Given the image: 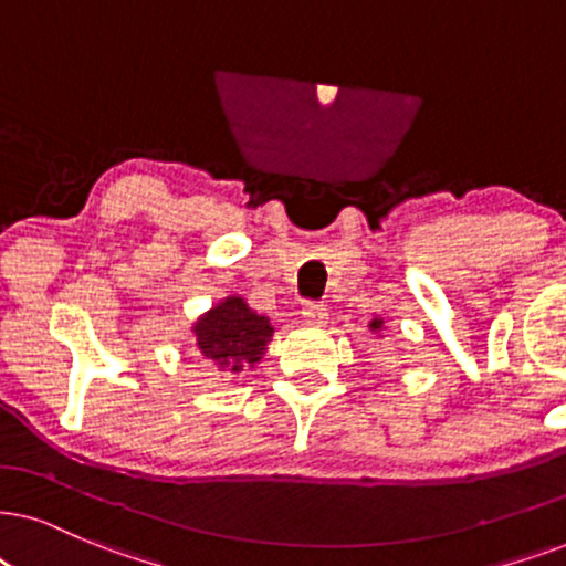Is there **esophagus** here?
Instances as JSON below:
<instances>
[{"mask_svg":"<svg viewBox=\"0 0 566 566\" xmlns=\"http://www.w3.org/2000/svg\"><path fill=\"white\" fill-rule=\"evenodd\" d=\"M326 307L324 305H318V303H305L303 305V318H305V324H311V326H324L326 324Z\"/></svg>","mask_w":566,"mask_h":566,"instance_id":"esophagus-1","label":"esophagus"}]
</instances>
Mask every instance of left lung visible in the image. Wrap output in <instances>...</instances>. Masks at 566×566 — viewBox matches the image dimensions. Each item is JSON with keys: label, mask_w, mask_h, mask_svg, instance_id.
Segmentation results:
<instances>
[{"label": "left lung", "mask_w": 566, "mask_h": 566, "mask_svg": "<svg viewBox=\"0 0 566 566\" xmlns=\"http://www.w3.org/2000/svg\"><path fill=\"white\" fill-rule=\"evenodd\" d=\"M368 326H370V332H374V334H381L384 332V318H374Z\"/></svg>", "instance_id": "8db88e82"}]
</instances>
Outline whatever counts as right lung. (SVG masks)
I'll use <instances>...</instances> for the list:
<instances>
[{"mask_svg":"<svg viewBox=\"0 0 566 566\" xmlns=\"http://www.w3.org/2000/svg\"><path fill=\"white\" fill-rule=\"evenodd\" d=\"M190 332L203 360H209L221 374H240L242 368L261 363L274 336V326L240 295H230L206 311Z\"/></svg>","mask_w":566,"mask_h":566,"instance_id":"1","label":"right lung"}]
</instances>
